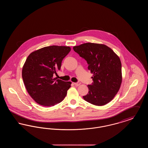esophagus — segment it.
<instances>
[{
    "instance_id": "obj_1",
    "label": "esophagus",
    "mask_w": 148,
    "mask_h": 148,
    "mask_svg": "<svg viewBox=\"0 0 148 148\" xmlns=\"http://www.w3.org/2000/svg\"><path fill=\"white\" fill-rule=\"evenodd\" d=\"M74 85H75V86H79V85H80L81 83H80V82H77V83H74Z\"/></svg>"
}]
</instances>
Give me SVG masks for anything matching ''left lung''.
Here are the masks:
<instances>
[{"label":"left lung","mask_w":148,"mask_h":148,"mask_svg":"<svg viewBox=\"0 0 148 148\" xmlns=\"http://www.w3.org/2000/svg\"><path fill=\"white\" fill-rule=\"evenodd\" d=\"M84 59L88 69L93 73L92 83L88 85L85 101L102 106L110 102L119 91L122 81L121 64L119 56L104 44L87 42L73 47Z\"/></svg>","instance_id":"obj_1"}]
</instances>
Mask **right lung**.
<instances>
[{
	"mask_svg": "<svg viewBox=\"0 0 148 148\" xmlns=\"http://www.w3.org/2000/svg\"><path fill=\"white\" fill-rule=\"evenodd\" d=\"M71 50L69 47L53 45L32 53L22 69V77L29 95L39 104L45 106L60 103L71 88L53 75L60 71L62 62Z\"/></svg>",
	"mask_w": 148,
	"mask_h": 148,
	"instance_id": "add662e5",
	"label": "right lung"
}]
</instances>
